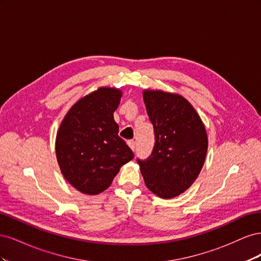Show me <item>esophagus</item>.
Wrapping results in <instances>:
<instances>
[{"label": "esophagus", "mask_w": 261, "mask_h": 261, "mask_svg": "<svg viewBox=\"0 0 261 261\" xmlns=\"http://www.w3.org/2000/svg\"><path fill=\"white\" fill-rule=\"evenodd\" d=\"M127 144H128L129 148L134 151V150H135V148H136V141L135 140H128Z\"/></svg>", "instance_id": "1"}]
</instances>
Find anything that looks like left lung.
Wrapping results in <instances>:
<instances>
[{"label": "left lung", "instance_id": "obj_1", "mask_svg": "<svg viewBox=\"0 0 261 261\" xmlns=\"http://www.w3.org/2000/svg\"><path fill=\"white\" fill-rule=\"evenodd\" d=\"M153 125L154 146L147 159L137 162L147 187L161 198H173L191 187L206 159L204 126L189 102L178 94L144 91Z\"/></svg>", "mask_w": 261, "mask_h": 261}]
</instances>
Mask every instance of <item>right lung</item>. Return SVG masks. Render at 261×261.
I'll use <instances>...</instances> for the list:
<instances>
[{"label": "right lung", "instance_id": "right-lung-1", "mask_svg": "<svg viewBox=\"0 0 261 261\" xmlns=\"http://www.w3.org/2000/svg\"><path fill=\"white\" fill-rule=\"evenodd\" d=\"M121 96L118 89L99 88L74 105L60 125L58 162L69 184L83 194L106 191L122 165L134 158L113 118Z\"/></svg>", "mask_w": 261, "mask_h": 261}]
</instances>
